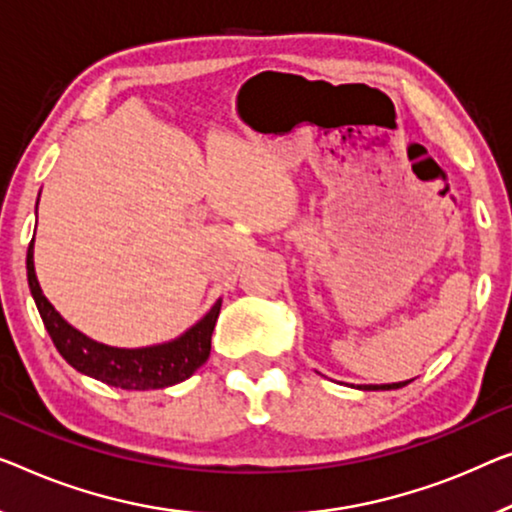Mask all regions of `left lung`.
Returning <instances> with one entry per match:
<instances>
[{"instance_id": "8db88e82", "label": "left lung", "mask_w": 512, "mask_h": 512, "mask_svg": "<svg viewBox=\"0 0 512 512\" xmlns=\"http://www.w3.org/2000/svg\"><path fill=\"white\" fill-rule=\"evenodd\" d=\"M407 381H400V384H381V386H363V391H391V388H402Z\"/></svg>"}]
</instances>
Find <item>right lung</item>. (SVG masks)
Instances as JSON below:
<instances>
[{
  "mask_svg": "<svg viewBox=\"0 0 512 512\" xmlns=\"http://www.w3.org/2000/svg\"><path fill=\"white\" fill-rule=\"evenodd\" d=\"M27 280L38 315L55 342L57 352L82 375L94 377L103 384L126 388V391L167 388L188 379L200 365L207 363L211 354V333L220 315V305H223L220 299L200 322L190 326L177 340L140 349H121L103 345L73 329L55 310V305L45 299L34 271V239L27 250Z\"/></svg>",
  "mask_w": 512,
  "mask_h": 512,
  "instance_id": "1",
  "label": "right lung"
}]
</instances>
